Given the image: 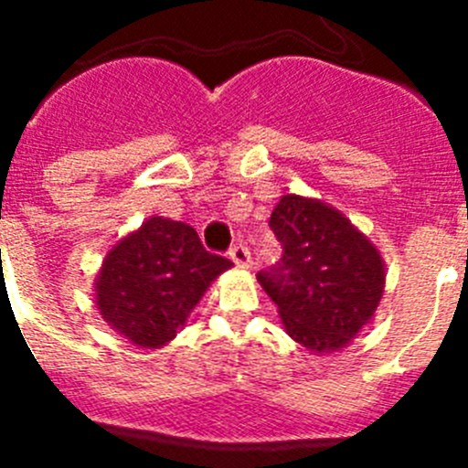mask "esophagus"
I'll list each match as a JSON object with an SVG mask.
<instances>
[{"label": "esophagus", "mask_w": 468, "mask_h": 468, "mask_svg": "<svg viewBox=\"0 0 468 468\" xmlns=\"http://www.w3.org/2000/svg\"><path fill=\"white\" fill-rule=\"evenodd\" d=\"M229 258L234 260V264H237V267H241V270H248V267L253 264V258H250V250H248V248L243 246V243H237V246H231Z\"/></svg>", "instance_id": "34e87169"}]
</instances>
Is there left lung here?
Instances as JSON below:
<instances>
[{
  "instance_id": "obj_1",
  "label": "left lung",
  "mask_w": 468,
  "mask_h": 468,
  "mask_svg": "<svg viewBox=\"0 0 468 468\" xmlns=\"http://www.w3.org/2000/svg\"><path fill=\"white\" fill-rule=\"evenodd\" d=\"M283 246L279 267L258 274L283 330L314 356H330L373 321L387 283L379 248L330 204L283 194L270 218Z\"/></svg>"
}]
</instances>
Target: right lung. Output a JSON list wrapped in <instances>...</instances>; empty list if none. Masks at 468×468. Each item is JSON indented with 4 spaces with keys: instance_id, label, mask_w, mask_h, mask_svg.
I'll use <instances>...</instances> for the list:
<instances>
[{
    "instance_id": "obj_1",
    "label": "right lung",
    "mask_w": 468,
    "mask_h": 468,
    "mask_svg": "<svg viewBox=\"0 0 468 468\" xmlns=\"http://www.w3.org/2000/svg\"><path fill=\"white\" fill-rule=\"evenodd\" d=\"M229 267V260L201 246L194 227L152 215L102 258L93 281L95 309L131 345L161 349Z\"/></svg>"
}]
</instances>
